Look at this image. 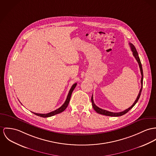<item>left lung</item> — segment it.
<instances>
[{"mask_svg": "<svg viewBox=\"0 0 156 156\" xmlns=\"http://www.w3.org/2000/svg\"><path fill=\"white\" fill-rule=\"evenodd\" d=\"M131 48V50L132 51V54L133 55V56L135 57V58L136 59V61L138 62V65H139V66H140V71H141V88L140 90V92H139V94L137 96V98L135 100V101H134L133 104L132 105V106L130 107V108L125 110L123 112H118V113H114V112H109L108 110H103L102 108H100L97 107L96 106V105L94 104V100H93V96H92L91 97V102H92V106H93V108L95 110L97 113H99V114H101V115H105V116H115V117H116V116H122L125 114H126L128 112H129L131 108H132L135 105V104L137 103V101H138L140 96H141V91H142V89H143V68H142V65H141V60L140 59V58H139V56H138V52L136 50V48H135V46H133V44H132V43H129Z\"/></svg>", "mask_w": 156, "mask_h": 156, "instance_id": "1", "label": "left lung"}]
</instances>
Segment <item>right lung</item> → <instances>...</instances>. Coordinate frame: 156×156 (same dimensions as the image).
<instances>
[{
  "mask_svg": "<svg viewBox=\"0 0 156 156\" xmlns=\"http://www.w3.org/2000/svg\"><path fill=\"white\" fill-rule=\"evenodd\" d=\"M76 84H77L76 83H75V84L72 85V86L71 87V88L69 91L68 95L67 96V98H66V101H65V103H63V105L61 107L59 108H58V109H56V110H54V111H53V112H50V113H46V114L36 113H34V112H33V113L34 114L36 115L37 116H40V117L48 118V117H50V116H54V115H55L59 114V113H60L61 112H63V111L66 108L68 107V104H69V101H70V99H71V95H72V92H73L74 88H75V87L76 86Z\"/></svg>",
  "mask_w": 156,
  "mask_h": 156,
  "instance_id": "right-lung-1",
  "label": "right lung"
}]
</instances>
